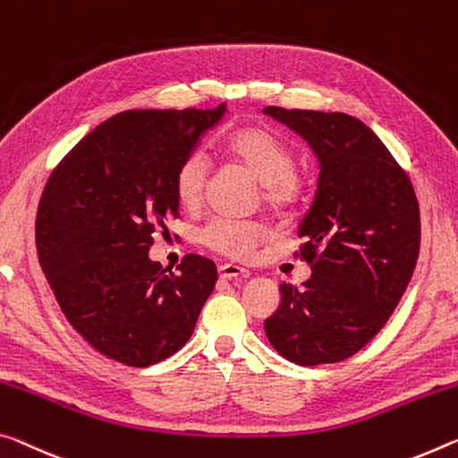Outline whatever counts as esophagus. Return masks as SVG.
I'll use <instances>...</instances> for the list:
<instances>
[{
    "instance_id": "obj_1",
    "label": "esophagus",
    "mask_w": 458,
    "mask_h": 458,
    "mask_svg": "<svg viewBox=\"0 0 458 458\" xmlns=\"http://www.w3.org/2000/svg\"><path fill=\"white\" fill-rule=\"evenodd\" d=\"M217 273H220L222 279H238V277H249V271L246 268H241L236 265H222L220 268H217Z\"/></svg>"
}]
</instances>
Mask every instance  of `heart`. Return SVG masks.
<instances>
[{
	"label": "heart",
	"instance_id": "heart-1",
	"mask_svg": "<svg viewBox=\"0 0 458 458\" xmlns=\"http://www.w3.org/2000/svg\"><path fill=\"white\" fill-rule=\"evenodd\" d=\"M224 155L255 177L268 212L285 216L306 198V183L295 171V157L279 134L265 126H242L224 140ZM209 161L201 150H191L175 173V195L185 209H198L206 199ZM265 230L255 222L214 217L199 230V242L217 255L244 260L255 255Z\"/></svg>",
	"mask_w": 458,
	"mask_h": 458
}]
</instances>
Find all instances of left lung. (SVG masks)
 <instances>
[{
	"label": "left lung",
	"instance_id": "8db88e82",
	"mask_svg": "<svg viewBox=\"0 0 458 458\" xmlns=\"http://www.w3.org/2000/svg\"><path fill=\"white\" fill-rule=\"evenodd\" d=\"M263 114L301 134L320 158L293 252L311 277L301 287L281 283V306L265 332L295 365H330L359 352L408 287L420 252L416 191L386 144L352 115L277 106Z\"/></svg>",
	"mask_w": 458,
	"mask_h": 458
}]
</instances>
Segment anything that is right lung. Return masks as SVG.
Masks as SVG:
<instances>
[{"label":"right lung","instance_id":"add662e5","mask_svg":"<svg viewBox=\"0 0 458 458\" xmlns=\"http://www.w3.org/2000/svg\"><path fill=\"white\" fill-rule=\"evenodd\" d=\"M226 112L128 110L55 166L36 214V250L64 318L96 351L130 367L175 354L217 279L214 260L152 263L155 232L179 217L175 173Z\"/></svg>","mask_w":458,"mask_h":458}]
</instances>
